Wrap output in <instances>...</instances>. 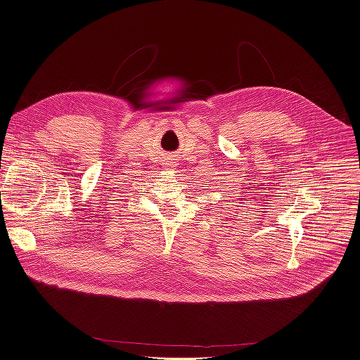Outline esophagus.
<instances>
[{
  "instance_id": "1",
  "label": "esophagus",
  "mask_w": 360,
  "mask_h": 360,
  "mask_svg": "<svg viewBox=\"0 0 360 360\" xmlns=\"http://www.w3.org/2000/svg\"><path fill=\"white\" fill-rule=\"evenodd\" d=\"M168 165H171V163H168ZM168 169H174V168H172V167H169V168H168Z\"/></svg>"
}]
</instances>
